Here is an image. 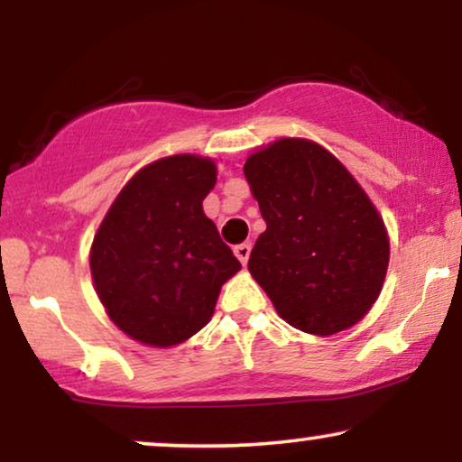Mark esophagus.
Here are the masks:
<instances>
[{"label":"esophagus","instance_id":"esophagus-1","mask_svg":"<svg viewBox=\"0 0 462 462\" xmlns=\"http://www.w3.org/2000/svg\"><path fill=\"white\" fill-rule=\"evenodd\" d=\"M250 250H252L250 244H239V245H236V248H233V252H236V256H237V261L242 263V264L248 263Z\"/></svg>","mask_w":462,"mask_h":462}]
</instances>
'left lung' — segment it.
<instances>
[{
  "label": "left lung",
  "instance_id": "8db88e82",
  "mask_svg": "<svg viewBox=\"0 0 462 462\" xmlns=\"http://www.w3.org/2000/svg\"><path fill=\"white\" fill-rule=\"evenodd\" d=\"M244 174L267 223L248 269L282 319L319 337L357 324L389 264L387 231L364 189L302 138L252 153Z\"/></svg>",
  "mask_w": 462,
  "mask_h": 462
}]
</instances>
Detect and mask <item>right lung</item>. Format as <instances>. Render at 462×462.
<instances>
[{"label": "right lung", "mask_w": 462, "mask_h": 462, "mask_svg": "<svg viewBox=\"0 0 462 462\" xmlns=\"http://www.w3.org/2000/svg\"><path fill=\"white\" fill-rule=\"evenodd\" d=\"M214 182L210 160L163 157L134 174L106 212L90 252L94 286L134 340L172 346L193 337L242 269L201 208Z\"/></svg>", "instance_id": "obj_1"}]
</instances>
